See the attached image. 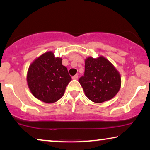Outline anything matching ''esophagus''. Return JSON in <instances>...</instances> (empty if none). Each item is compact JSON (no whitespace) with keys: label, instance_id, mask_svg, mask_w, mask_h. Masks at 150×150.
Returning <instances> with one entry per match:
<instances>
[{"label":"esophagus","instance_id":"esophagus-1","mask_svg":"<svg viewBox=\"0 0 150 150\" xmlns=\"http://www.w3.org/2000/svg\"><path fill=\"white\" fill-rule=\"evenodd\" d=\"M72 79H74V80H77L78 79V75H75L74 76H73Z\"/></svg>","mask_w":150,"mask_h":150}]
</instances>
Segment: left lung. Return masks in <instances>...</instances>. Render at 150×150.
I'll list each match as a JSON object with an SVG mask.
<instances>
[{"instance_id":"obj_1","label":"left lung","mask_w":150,"mask_h":150,"mask_svg":"<svg viewBox=\"0 0 150 150\" xmlns=\"http://www.w3.org/2000/svg\"><path fill=\"white\" fill-rule=\"evenodd\" d=\"M84 76L79 79L85 95L96 103L112 98L121 87L120 74L103 56L88 57L85 61Z\"/></svg>"}]
</instances>
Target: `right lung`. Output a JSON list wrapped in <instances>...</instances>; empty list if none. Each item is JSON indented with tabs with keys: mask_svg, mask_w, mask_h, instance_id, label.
<instances>
[{
	"mask_svg": "<svg viewBox=\"0 0 150 150\" xmlns=\"http://www.w3.org/2000/svg\"><path fill=\"white\" fill-rule=\"evenodd\" d=\"M26 80L35 98L45 103H54L64 95L71 77L62 65V58L55 57L54 52L49 51L33 61Z\"/></svg>",
	"mask_w": 150,
	"mask_h": 150,
	"instance_id": "right-lung-1",
	"label": "right lung"
}]
</instances>
